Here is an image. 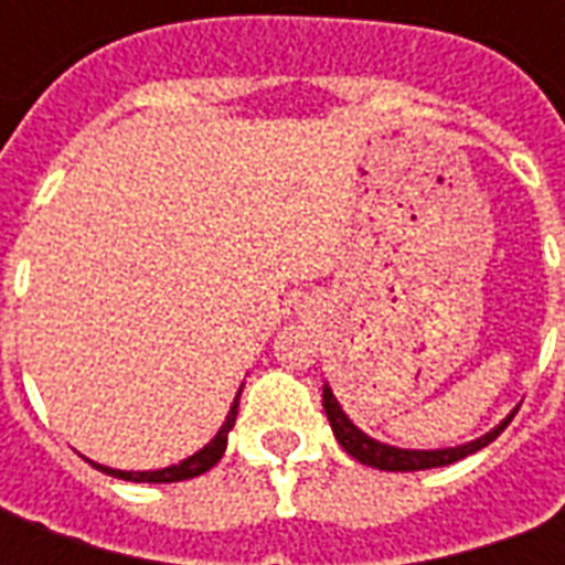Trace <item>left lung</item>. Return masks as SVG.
I'll list each match as a JSON object with an SVG mask.
<instances>
[{
	"label": "left lung",
	"instance_id": "8db88e82",
	"mask_svg": "<svg viewBox=\"0 0 565 565\" xmlns=\"http://www.w3.org/2000/svg\"><path fill=\"white\" fill-rule=\"evenodd\" d=\"M323 408H327V417H330V426L335 438H339V445H342L354 460L366 462L372 469H387V472H420V469H436V466H450V462L462 460V457H469L475 450H481L484 445H490L493 438L509 426L499 424L497 429H490L487 436H481L478 441H469V445H460V448H445V450H403V448H391V445H381L375 438H369L366 433H360L348 415H344L339 403H335V396H332L330 387H323Z\"/></svg>",
	"mask_w": 565,
	"mask_h": 565
}]
</instances>
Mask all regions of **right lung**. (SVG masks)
I'll list each match as a JSON object with an SVG mask.
<instances>
[{
  "instance_id": "1",
  "label": "right lung",
  "mask_w": 565,
  "mask_h": 565,
  "mask_svg": "<svg viewBox=\"0 0 565 565\" xmlns=\"http://www.w3.org/2000/svg\"><path fill=\"white\" fill-rule=\"evenodd\" d=\"M242 396V391H238ZM238 396H235L233 408H230V417H226V424L221 426V433L211 438V445L193 454V457H186L184 462H178V466H169V469H160V472H120V469H108V466H96V469H103V472L115 475V478H124V481H148V484H169V481H186V478H196V475L209 472L214 462L221 460L223 450H226V433L233 429L235 415H238Z\"/></svg>"
}]
</instances>
